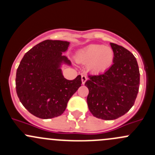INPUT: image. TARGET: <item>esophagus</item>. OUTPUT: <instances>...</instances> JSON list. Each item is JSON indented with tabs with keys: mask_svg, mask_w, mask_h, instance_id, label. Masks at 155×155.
<instances>
[{
	"mask_svg": "<svg viewBox=\"0 0 155 155\" xmlns=\"http://www.w3.org/2000/svg\"><path fill=\"white\" fill-rule=\"evenodd\" d=\"M81 79H82V83L84 85V84L85 83V82H86L87 79V76H85V75H82V77H81Z\"/></svg>",
	"mask_w": 155,
	"mask_h": 155,
	"instance_id": "esophagus-1",
	"label": "esophagus"
}]
</instances>
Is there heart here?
<instances>
[{
	"label": "heart",
	"mask_w": 155,
	"mask_h": 155,
	"mask_svg": "<svg viewBox=\"0 0 155 155\" xmlns=\"http://www.w3.org/2000/svg\"><path fill=\"white\" fill-rule=\"evenodd\" d=\"M77 59L81 63L88 64V69L92 72L102 73L112 64L114 51L102 45H90L78 54Z\"/></svg>",
	"instance_id": "heart-1"
}]
</instances>
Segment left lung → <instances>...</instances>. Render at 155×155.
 <instances>
[{
  "label": "left lung",
  "mask_w": 155,
  "mask_h": 155,
  "mask_svg": "<svg viewBox=\"0 0 155 155\" xmlns=\"http://www.w3.org/2000/svg\"><path fill=\"white\" fill-rule=\"evenodd\" d=\"M113 64L104 73L88 76L87 103L91 113L104 120H114L134 106L140 87V70L134 54L121 46L110 43Z\"/></svg>",
  "instance_id": "8db88e82"
}]
</instances>
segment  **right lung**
I'll use <instances>...</instances> for the list:
<instances>
[{
  "instance_id": "right-lung-1",
  "label": "right lung",
  "mask_w": 155,
  "mask_h": 155,
  "mask_svg": "<svg viewBox=\"0 0 155 155\" xmlns=\"http://www.w3.org/2000/svg\"><path fill=\"white\" fill-rule=\"evenodd\" d=\"M69 46L68 41L44 40L25 53L17 69L18 97L37 118L48 119L62 115L70 98L81 86L80 75L68 80L62 73V64L71 65L62 54Z\"/></svg>"
}]
</instances>
